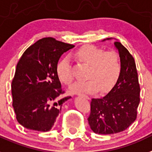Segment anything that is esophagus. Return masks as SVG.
<instances>
[{"mask_svg":"<svg viewBox=\"0 0 152 152\" xmlns=\"http://www.w3.org/2000/svg\"><path fill=\"white\" fill-rule=\"evenodd\" d=\"M79 95H81V94H79ZM82 96H85V95H82ZM86 96V97H88L87 96Z\"/></svg>","mask_w":152,"mask_h":152,"instance_id":"1","label":"esophagus"}]
</instances>
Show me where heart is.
Listing matches in <instances>:
<instances>
[{"label": "heart", "instance_id": "obj_1", "mask_svg": "<svg viewBox=\"0 0 152 152\" xmlns=\"http://www.w3.org/2000/svg\"><path fill=\"white\" fill-rule=\"evenodd\" d=\"M78 62L88 66L86 80L75 82L70 91L73 93L94 92L99 88L100 91H110L116 85L121 75L122 66L119 54L115 51H106L99 46L88 45L78 49L74 53ZM57 77L65 85H69L74 80L70 59L64 56L56 67Z\"/></svg>", "mask_w": 152, "mask_h": 152}]
</instances>
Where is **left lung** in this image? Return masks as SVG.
Returning a JSON list of instances; mask_svg holds the SVG:
<instances>
[{"instance_id":"1","label":"left lung","mask_w":152,"mask_h":152,"mask_svg":"<svg viewBox=\"0 0 152 152\" xmlns=\"http://www.w3.org/2000/svg\"><path fill=\"white\" fill-rule=\"evenodd\" d=\"M114 44L118 49L122 66L120 79L106 96L92 99L90 103L88 124L93 132L99 134L126 130L136 120L140 103L141 88L134 59L120 42L116 41Z\"/></svg>"}]
</instances>
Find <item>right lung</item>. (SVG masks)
I'll return each mask as SVG.
<instances>
[{
    "label": "right lung",
    "mask_w": 152,
    "mask_h": 152,
    "mask_svg": "<svg viewBox=\"0 0 152 152\" xmlns=\"http://www.w3.org/2000/svg\"><path fill=\"white\" fill-rule=\"evenodd\" d=\"M74 46L46 37L30 46L19 59L11 93L16 119L24 127L42 132L51 130L63 103L71 98L62 96L65 91L56 65L61 55Z\"/></svg>",
    "instance_id": "right-lung-1"
}]
</instances>
